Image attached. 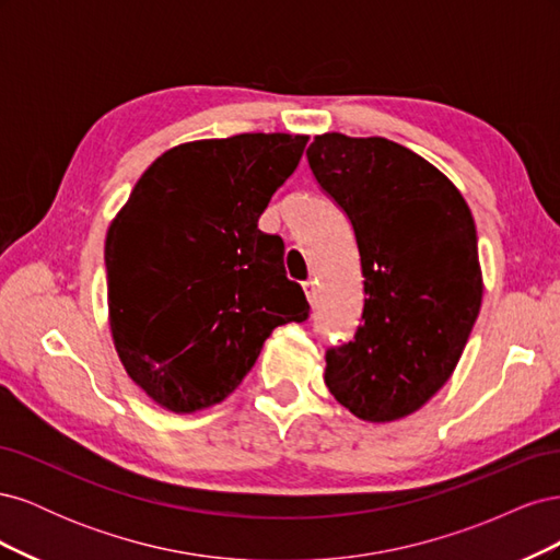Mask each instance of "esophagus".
<instances>
[{"mask_svg": "<svg viewBox=\"0 0 560 560\" xmlns=\"http://www.w3.org/2000/svg\"><path fill=\"white\" fill-rule=\"evenodd\" d=\"M303 292H306V299H308V303L311 306H317V282L315 280H308V282H303Z\"/></svg>", "mask_w": 560, "mask_h": 560, "instance_id": "esophagus-1", "label": "esophagus"}]
</instances>
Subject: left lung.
<instances>
[{
	"mask_svg": "<svg viewBox=\"0 0 560 560\" xmlns=\"http://www.w3.org/2000/svg\"><path fill=\"white\" fill-rule=\"evenodd\" d=\"M306 154L354 229L366 294L352 341L327 352L325 383L360 420L406 418L451 378L477 322L474 217L442 171L397 142L325 132Z\"/></svg>",
	"mask_w": 560,
	"mask_h": 560,
	"instance_id": "left-lung-1",
	"label": "left lung"
}]
</instances>
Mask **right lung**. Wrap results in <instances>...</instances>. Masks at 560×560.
Segmentation results:
<instances>
[{"instance_id": "1", "label": "right lung", "mask_w": 560, "mask_h": 560, "mask_svg": "<svg viewBox=\"0 0 560 560\" xmlns=\"http://www.w3.org/2000/svg\"><path fill=\"white\" fill-rule=\"evenodd\" d=\"M308 135L243 132L167 149L105 241L107 306L126 374L173 413L224 401L276 327L308 317L280 235L259 231Z\"/></svg>"}]
</instances>
